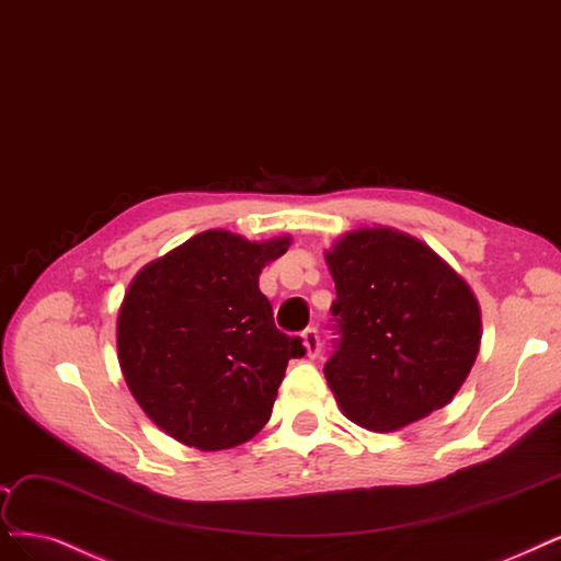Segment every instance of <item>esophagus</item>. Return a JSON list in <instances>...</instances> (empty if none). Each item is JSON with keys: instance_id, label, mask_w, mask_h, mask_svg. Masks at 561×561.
Listing matches in <instances>:
<instances>
[{"instance_id": "34e87169", "label": "esophagus", "mask_w": 561, "mask_h": 561, "mask_svg": "<svg viewBox=\"0 0 561 561\" xmlns=\"http://www.w3.org/2000/svg\"><path fill=\"white\" fill-rule=\"evenodd\" d=\"M301 339H304V347H306V355L308 357H318L320 351H322V343H320V334L316 327H308V330L301 332Z\"/></svg>"}]
</instances>
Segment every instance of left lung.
Returning <instances> with one entry per match:
<instances>
[{"label": "left lung", "mask_w": 561, "mask_h": 561, "mask_svg": "<svg viewBox=\"0 0 561 561\" xmlns=\"http://www.w3.org/2000/svg\"><path fill=\"white\" fill-rule=\"evenodd\" d=\"M327 264L336 339L324 376L343 413L371 432H394L443 409L480 347L469 285L434 250L390 227L351 231Z\"/></svg>", "instance_id": "1"}]
</instances>
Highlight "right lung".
<instances>
[{"instance_id": "1", "label": "right lung", "mask_w": 561, "mask_h": 561, "mask_svg": "<svg viewBox=\"0 0 561 561\" xmlns=\"http://www.w3.org/2000/svg\"><path fill=\"white\" fill-rule=\"evenodd\" d=\"M289 239L253 243L222 229L192 237L131 280L118 316V359L134 399L169 436L227 450L272 417L287 362L260 272Z\"/></svg>"}]
</instances>
